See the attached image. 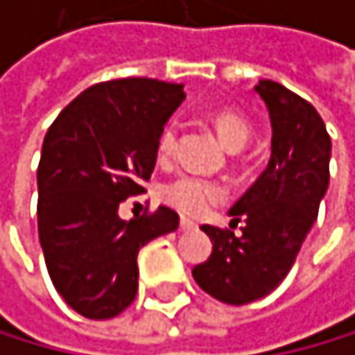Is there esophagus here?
Wrapping results in <instances>:
<instances>
[{
	"instance_id": "34e87169",
	"label": "esophagus",
	"mask_w": 355,
	"mask_h": 355,
	"mask_svg": "<svg viewBox=\"0 0 355 355\" xmlns=\"http://www.w3.org/2000/svg\"><path fill=\"white\" fill-rule=\"evenodd\" d=\"M195 227H197V225H195L193 221H189V219H182V221H180V230H182V232H191V230H195Z\"/></svg>"
}]
</instances>
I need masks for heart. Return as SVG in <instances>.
Here are the masks:
<instances>
[{
	"instance_id": "obj_1",
	"label": "heart",
	"mask_w": 355,
	"mask_h": 355,
	"mask_svg": "<svg viewBox=\"0 0 355 355\" xmlns=\"http://www.w3.org/2000/svg\"><path fill=\"white\" fill-rule=\"evenodd\" d=\"M212 125L216 130V136L230 151H241L249 139H252V128L247 121L236 112H219L214 114ZM178 147V125L168 123L160 139H158V156L162 160H168L175 154ZM225 197V189L219 182L195 178V175H180L162 187V199L168 206L178 208L187 216H201L206 214L214 204H219Z\"/></svg>"
}]
</instances>
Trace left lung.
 Returning <instances> with one entry per match:
<instances>
[{
	"mask_svg": "<svg viewBox=\"0 0 355 355\" xmlns=\"http://www.w3.org/2000/svg\"><path fill=\"white\" fill-rule=\"evenodd\" d=\"M256 93L273 130L269 164L227 212L230 227L241 223L243 234L201 225L212 254L193 269L199 288L232 306L252 304L282 284L329 184L332 141L312 103L271 80H260Z\"/></svg>",
	"mask_w": 355,
	"mask_h": 355,
	"instance_id": "8db88e82",
	"label": "left lung"
}]
</instances>
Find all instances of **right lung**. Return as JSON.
<instances>
[{"label":"right lung","mask_w":355,"mask_h":355,"mask_svg":"<svg viewBox=\"0 0 355 355\" xmlns=\"http://www.w3.org/2000/svg\"><path fill=\"white\" fill-rule=\"evenodd\" d=\"M184 86L149 78L86 88L45 134L38 162V239L55 291L86 319L121 315L139 291V249L180 216L156 212L123 221L121 201L141 195L158 139Z\"/></svg>","instance_id":"right-lung-1"}]
</instances>
